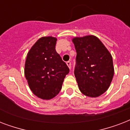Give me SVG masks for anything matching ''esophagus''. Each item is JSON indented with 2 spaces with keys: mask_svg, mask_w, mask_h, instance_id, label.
Masks as SVG:
<instances>
[{
  "mask_svg": "<svg viewBox=\"0 0 130 130\" xmlns=\"http://www.w3.org/2000/svg\"><path fill=\"white\" fill-rule=\"evenodd\" d=\"M67 66H68V67H69V69H71V62H70V61H67Z\"/></svg>",
  "mask_w": 130,
  "mask_h": 130,
  "instance_id": "esophagus-1",
  "label": "esophagus"
}]
</instances>
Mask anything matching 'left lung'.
Returning a JSON list of instances; mask_svg holds the SVG:
<instances>
[{
    "label": "left lung",
    "instance_id": "left-lung-1",
    "mask_svg": "<svg viewBox=\"0 0 130 130\" xmlns=\"http://www.w3.org/2000/svg\"><path fill=\"white\" fill-rule=\"evenodd\" d=\"M77 56L74 74L79 90L89 97H98L110 86L113 75L111 53L95 36L72 39Z\"/></svg>",
    "mask_w": 130,
    "mask_h": 130
}]
</instances>
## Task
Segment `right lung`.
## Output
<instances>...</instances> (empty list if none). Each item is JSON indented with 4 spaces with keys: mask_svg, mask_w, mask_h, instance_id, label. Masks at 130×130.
Here are the masks:
<instances>
[{
    "mask_svg": "<svg viewBox=\"0 0 130 130\" xmlns=\"http://www.w3.org/2000/svg\"><path fill=\"white\" fill-rule=\"evenodd\" d=\"M57 38L42 37L31 46L25 63V78L34 94L43 100L56 96L61 90L69 67L56 52Z\"/></svg>",
    "mask_w": 130,
    "mask_h": 130,
    "instance_id": "add662e5",
    "label": "right lung"
}]
</instances>
